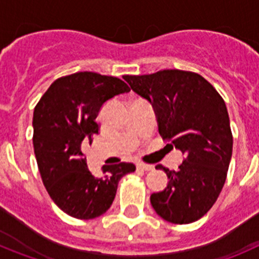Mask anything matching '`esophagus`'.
<instances>
[{
  "instance_id": "1",
  "label": "esophagus",
  "mask_w": 259,
  "mask_h": 259,
  "mask_svg": "<svg viewBox=\"0 0 259 259\" xmlns=\"http://www.w3.org/2000/svg\"><path fill=\"white\" fill-rule=\"evenodd\" d=\"M137 168H140V170L143 171H152L153 168H154V166L146 163H137Z\"/></svg>"
}]
</instances>
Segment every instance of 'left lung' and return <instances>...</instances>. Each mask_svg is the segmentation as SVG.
Masks as SVG:
<instances>
[{
  "mask_svg": "<svg viewBox=\"0 0 259 259\" xmlns=\"http://www.w3.org/2000/svg\"><path fill=\"white\" fill-rule=\"evenodd\" d=\"M123 79L152 105L158 131L167 145L184 154L179 170L158 164L168 178L167 187L152 193L159 217L175 224L198 221L215 203L227 178L232 157V134L223 98L201 75L161 70Z\"/></svg>",
  "mask_w": 259,
  "mask_h": 259,
  "instance_id": "1",
  "label": "left lung"
}]
</instances>
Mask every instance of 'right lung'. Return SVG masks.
Wrapping results in <instances>:
<instances>
[{
	"label": "right lung",
	"mask_w": 259,
	"mask_h": 259,
	"mask_svg": "<svg viewBox=\"0 0 259 259\" xmlns=\"http://www.w3.org/2000/svg\"><path fill=\"white\" fill-rule=\"evenodd\" d=\"M128 92L118 77L84 71L57 79L36 105L32 125L38 170L50 198L70 217L93 219L106 212L119 180L136 170L128 162L105 164L97 178L81 152L98 134L101 107Z\"/></svg>",
	"instance_id": "1"
}]
</instances>
